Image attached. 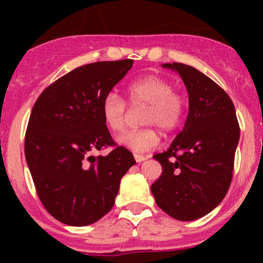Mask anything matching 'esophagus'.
<instances>
[{"instance_id":"1","label":"esophagus","mask_w":263,"mask_h":263,"mask_svg":"<svg viewBox=\"0 0 263 263\" xmlns=\"http://www.w3.org/2000/svg\"><path fill=\"white\" fill-rule=\"evenodd\" d=\"M134 156H135V160H136L137 163H141V161H145L147 159V156L141 155V154H134Z\"/></svg>"}]
</instances>
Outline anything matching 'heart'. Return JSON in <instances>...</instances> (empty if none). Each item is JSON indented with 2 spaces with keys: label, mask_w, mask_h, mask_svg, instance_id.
Wrapping results in <instances>:
<instances>
[{
  "label": "heart",
  "mask_w": 263,
  "mask_h": 263,
  "mask_svg": "<svg viewBox=\"0 0 263 263\" xmlns=\"http://www.w3.org/2000/svg\"><path fill=\"white\" fill-rule=\"evenodd\" d=\"M127 102L134 109L145 108L141 123L145 128L132 131L118 139V144L135 153L153 150L159 144L157 128L172 134L182 124L185 112V97L174 90L173 82L163 76L148 75L132 81L126 89ZM102 117L105 126L115 134L126 131L129 108L123 98L109 92L102 102Z\"/></svg>",
  "instance_id": "b5f03b06"
}]
</instances>
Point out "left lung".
Wrapping results in <instances>:
<instances>
[{
    "label": "left lung",
    "instance_id": "obj_1",
    "mask_svg": "<svg viewBox=\"0 0 263 263\" xmlns=\"http://www.w3.org/2000/svg\"><path fill=\"white\" fill-rule=\"evenodd\" d=\"M188 91L187 121L164 153L154 159L163 166L151 185L156 205L181 221L200 219L213 211L230 187L239 123L229 95L195 67L173 62Z\"/></svg>",
    "mask_w": 263,
    "mask_h": 263
}]
</instances>
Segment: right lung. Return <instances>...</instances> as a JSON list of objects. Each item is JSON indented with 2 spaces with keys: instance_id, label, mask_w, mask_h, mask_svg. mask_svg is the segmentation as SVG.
Returning a JSON list of instances; mask_svg holds the SVG:
<instances>
[{
  "instance_id": "1",
  "label": "right lung",
  "mask_w": 263,
  "mask_h": 263,
  "mask_svg": "<svg viewBox=\"0 0 263 263\" xmlns=\"http://www.w3.org/2000/svg\"><path fill=\"white\" fill-rule=\"evenodd\" d=\"M134 60L80 66L50 84L34 104L25 134V158L39 200L54 219L85 227L115 205L134 155L117 146L102 117V102ZM115 147L107 157L89 153Z\"/></svg>"
}]
</instances>
